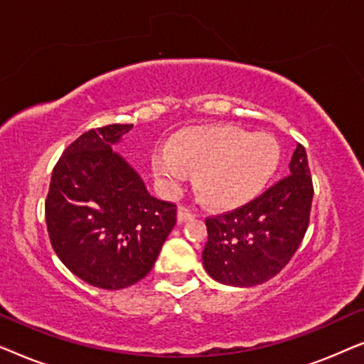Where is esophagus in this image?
Segmentation results:
<instances>
[{"label":"esophagus","mask_w":364,"mask_h":364,"mask_svg":"<svg viewBox=\"0 0 364 364\" xmlns=\"http://www.w3.org/2000/svg\"><path fill=\"white\" fill-rule=\"evenodd\" d=\"M197 217V210L193 207L181 205L178 207V222H187Z\"/></svg>","instance_id":"esophagus-1"}]
</instances>
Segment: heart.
I'll list each match as a JSON object with an SVG mask.
<instances>
[{"mask_svg":"<svg viewBox=\"0 0 364 364\" xmlns=\"http://www.w3.org/2000/svg\"><path fill=\"white\" fill-rule=\"evenodd\" d=\"M278 162L280 146L270 134H248L232 126L187 129L168 146V152L152 157L154 172L166 187H178L186 171H197L198 192L217 207H237L255 197Z\"/></svg>","mask_w":364,"mask_h":364,"instance_id":"b5f03b06","label":"heart"}]
</instances>
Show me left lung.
Returning a JSON list of instances; mask_svg holds the SVG:
<instances>
[{"mask_svg": "<svg viewBox=\"0 0 364 364\" xmlns=\"http://www.w3.org/2000/svg\"><path fill=\"white\" fill-rule=\"evenodd\" d=\"M313 200L306 151L298 144L290 176L235 210L207 217L203 267L213 280L255 287L285 268L305 237Z\"/></svg>", "mask_w": 364, "mask_h": 364, "instance_id": "8db88e82", "label": "left lung"}]
</instances>
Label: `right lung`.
<instances>
[{
	"label": "right lung",
	"mask_w": 364,
	"mask_h": 364,
	"mask_svg": "<svg viewBox=\"0 0 364 364\" xmlns=\"http://www.w3.org/2000/svg\"><path fill=\"white\" fill-rule=\"evenodd\" d=\"M132 124H111L69 144L53 168L44 203L51 245L89 285L121 290L142 280L177 222V207L147 192L112 151Z\"/></svg>",
	"instance_id": "obj_1"
}]
</instances>
